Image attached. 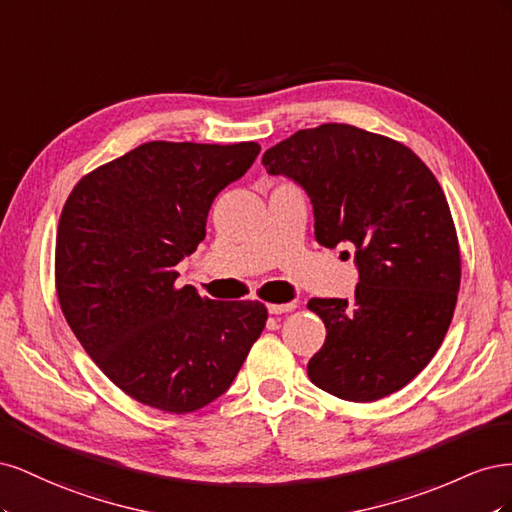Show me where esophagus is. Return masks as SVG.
Returning <instances> with one entry per match:
<instances>
[{"label": "esophagus", "mask_w": 512, "mask_h": 512, "mask_svg": "<svg viewBox=\"0 0 512 512\" xmlns=\"http://www.w3.org/2000/svg\"><path fill=\"white\" fill-rule=\"evenodd\" d=\"M297 307V303H271L269 305V314H286V312H292V309Z\"/></svg>", "instance_id": "34e87169"}]
</instances>
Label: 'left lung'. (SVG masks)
I'll return each mask as SVG.
<instances>
[{"label": "left lung", "instance_id": "left-lung-1", "mask_svg": "<svg viewBox=\"0 0 512 512\" xmlns=\"http://www.w3.org/2000/svg\"><path fill=\"white\" fill-rule=\"evenodd\" d=\"M262 164L303 185L316 241L329 250L352 245L359 267L350 303H307L327 327L309 380L356 404L404 389L442 346L461 282L457 230L438 179L410 147L348 123L294 132Z\"/></svg>", "mask_w": 512, "mask_h": 512}]
</instances>
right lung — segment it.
I'll return each instance as SVG.
<instances>
[{"label": "right lung", "mask_w": 512, "mask_h": 512, "mask_svg": "<svg viewBox=\"0 0 512 512\" xmlns=\"http://www.w3.org/2000/svg\"><path fill=\"white\" fill-rule=\"evenodd\" d=\"M260 145L151 141L87 173L61 209L55 290L104 376L141 404L188 414L226 393L267 324L260 301L177 286L213 198Z\"/></svg>", "instance_id": "add662e5"}]
</instances>
